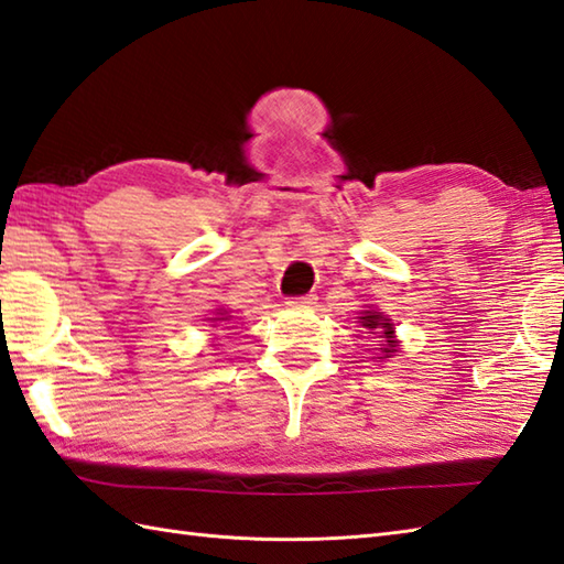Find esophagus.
I'll list each match as a JSON object with an SVG mask.
<instances>
[{"instance_id":"obj_1","label":"esophagus","mask_w":564,"mask_h":564,"mask_svg":"<svg viewBox=\"0 0 564 564\" xmlns=\"http://www.w3.org/2000/svg\"><path fill=\"white\" fill-rule=\"evenodd\" d=\"M314 295H300V297H288V307H295V310H303V307H312L314 305Z\"/></svg>"}]
</instances>
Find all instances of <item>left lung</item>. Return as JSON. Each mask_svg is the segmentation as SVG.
Here are the masks:
<instances>
[{
  "label": "left lung",
  "instance_id": "8db88e82",
  "mask_svg": "<svg viewBox=\"0 0 564 564\" xmlns=\"http://www.w3.org/2000/svg\"><path fill=\"white\" fill-rule=\"evenodd\" d=\"M360 319H362L365 329H384V336H387V338H391V334H394V332H391L389 319H384L379 312H365V317H360ZM382 352L389 358L391 352H394V341H389L387 348H382Z\"/></svg>",
  "mask_w": 564,
  "mask_h": 564
}]
</instances>
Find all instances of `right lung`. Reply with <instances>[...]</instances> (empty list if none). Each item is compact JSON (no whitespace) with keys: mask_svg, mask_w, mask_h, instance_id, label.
I'll list each match as a JSON object with an SVG mask.
<instances>
[{"mask_svg":"<svg viewBox=\"0 0 564 564\" xmlns=\"http://www.w3.org/2000/svg\"><path fill=\"white\" fill-rule=\"evenodd\" d=\"M220 319H223V317H220Z\"/></svg>","mask_w":564,"mask_h":564,"instance_id":"right-lung-1","label":"right lung"}]
</instances>
